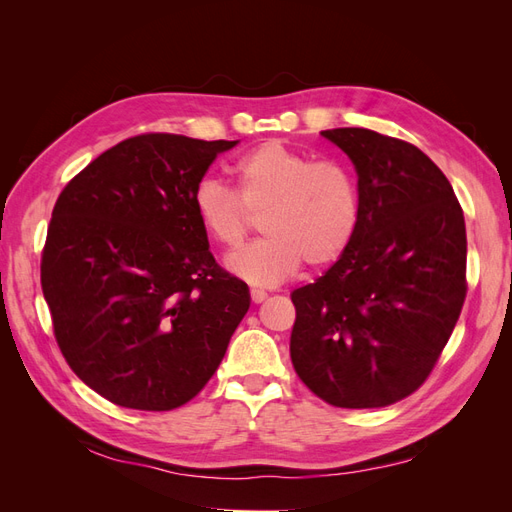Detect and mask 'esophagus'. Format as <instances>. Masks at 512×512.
Listing matches in <instances>:
<instances>
[{"label":"esophagus","instance_id":"1","mask_svg":"<svg viewBox=\"0 0 512 512\" xmlns=\"http://www.w3.org/2000/svg\"><path fill=\"white\" fill-rule=\"evenodd\" d=\"M250 297H252V301H254V303H262V301L267 299V292H262V290H252V292H250Z\"/></svg>","mask_w":512,"mask_h":512}]
</instances>
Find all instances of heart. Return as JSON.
<instances>
[{"mask_svg":"<svg viewBox=\"0 0 512 512\" xmlns=\"http://www.w3.org/2000/svg\"><path fill=\"white\" fill-rule=\"evenodd\" d=\"M235 192L205 179L192 196L205 237L226 252L237 250L262 213L265 239L228 258V269L252 286L269 288L307 267H329L346 254L361 205L350 170L335 160H314L282 141H267L230 166Z\"/></svg>","mask_w":512,"mask_h":512,"instance_id":"heart-1","label":"heart"}]
</instances>
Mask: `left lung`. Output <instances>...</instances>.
Listing matches in <instances>:
<instances>
[{
	"instance_id": "1",
	"label": "left lung",
	"mask_w": 512,
	"mask_h": 512,
	"mask_svg": "<svg viewBox=\"0 0 512 512\" xmlns=\"http://www.w3.org/2000/svg\"><path fill=\"white\" fill-rule=\"evenodd\" d=\"M352 160L361 218L335 265L294 290L290 359L337 408L412 395L438 363L466 301V222L425 153L365 128L320 132Z\"/></svg>"
}]
</instances>
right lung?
I'll use <instances>...</instances> for the list:
<instances>
[{"mask_svg":"<svg viewBox=\"0 0 512 512\" xmlns=\"http://www.w3.org/2000/svg\"><path fill=\"white\" fill-rule=\"evenodd\" d=\"M237 143L138 134L57 198L40 265L55 339L74 374L117 406L188 404L250 309L192 207L213 160Z\"/></svg>","mask_w":512,"mask_h":512,"instance_id":"add662e5","label":"right lung"}]
</instances>
